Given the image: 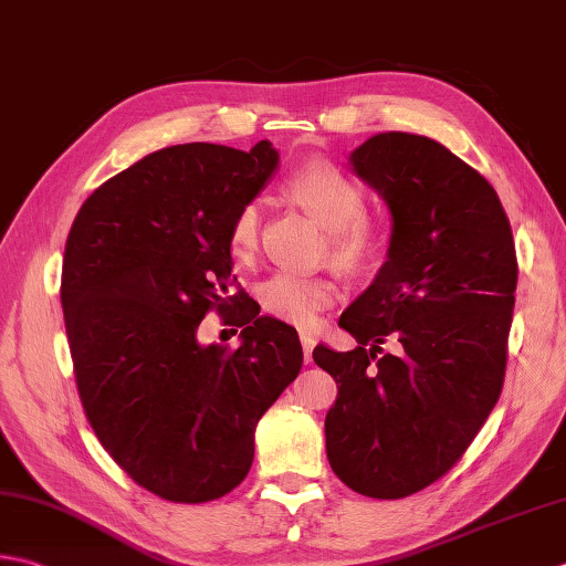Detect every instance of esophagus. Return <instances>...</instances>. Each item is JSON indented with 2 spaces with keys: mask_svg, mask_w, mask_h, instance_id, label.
I'll return each instance as SVG.
<instances>
[{
  "mask_svg": "<svg viewBox=\"0 0 566 566\" xmlns=\"http://www.w3.org/2000/svg\"><path fill=\"white\" fill-rule=\"evenodd\" d=\"M314 346H316V338H314L312 334H302V348H304V358H306V363L312 360V350H314Z\"/></svg>",
  "mask_w": 566,
  "mask_h": 566,
  "instance_id": "esophagus-1",
  "label": "esophagus"
}]
</instances>
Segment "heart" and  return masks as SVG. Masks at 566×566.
<instances>
[{"instance_id":"heart-1","label":"heart","mask_w":566,"mask_h":566,"mask_svg":"<svg viewBox=\"0 0 566 566\" xmlns=\"http://www.w3.org/2000/svg\"><path fill=\"white\" fill-rule=\"evenodd\" d=\"M286 191L306 213L326 228L328 254L340 268L358 270L385 248L387 228L380 216L368 213L365 186L331 161H312L296 169ZM262 201L248 198L230 218L228 250L235 260L248 262L260 242ZM338 290L328 276L302 272H274L260 282L258 298L264 314L298 328H312L318 314L334 304Z\"/></svg>"}]
</instances>
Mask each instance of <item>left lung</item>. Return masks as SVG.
I'll use <instances>...</instances> for the list:
<instances>
[{
	"instance_id": "obj_1",
	"label": "left lung",
	"mask_w": 566,
	"mask_h": 566,
	"mask_svg": "<svg viewBox=\"0 0 566 566\" xmlns=\"http://www.w3.org/2000/svg\"><path fill=\"white\" fill-rule=\"evenodd\" d=\"M350 164L395 226L387 262L338 318L358 346L314 348L338 385L326 453L348 489L397 501L447 475L501 397L517 258L495 188L439 142L385 132Z\"/></svg>"
}]
</instances>
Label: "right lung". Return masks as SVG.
<instances>
[{
    "label": "right lung",
    "instance_id": "obj_1",
    "mask_svg": "<svg viewBox=\"0 0 566 566\" xmlns=\"http://www.w3.org/2000/svg\"><path fill=\"white\" fill-rule=\"evenodd\" d=\"M250 151L176 144L113 176L65 240L61 304L83 412L117 467L174 503H208L242 483L254 427L302 370L296 331L230 292V218L276 166ZM216 311L238 349L197 346Z\"/></svg>",
    "mask_w": 566,
    "mask_h": 566
}]
</instances>
